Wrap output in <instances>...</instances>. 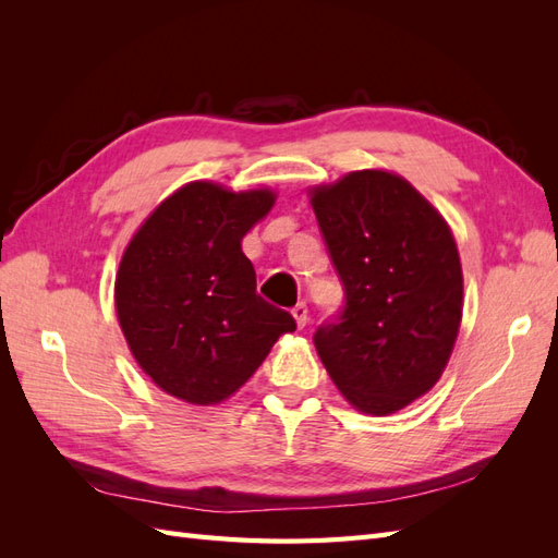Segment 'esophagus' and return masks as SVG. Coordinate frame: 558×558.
<instances>
[{
  "label": "esophagus",
  "mask_w": 558,
  "mask_h": 558,
  "mask_svg": "<svg viewBox=\"0 0 558 558\" xmlns=\"http://www.w3.org/2000/svg\"><path fill=\"white\" fill-rule=\"evenodd\" d=\"M291 314H293V318H295L298 328H305V326H307L310 312H307V305H305V302H298V305L291 310Z\"/></svg>",
  "instance_id": "1"
}]
</instances>
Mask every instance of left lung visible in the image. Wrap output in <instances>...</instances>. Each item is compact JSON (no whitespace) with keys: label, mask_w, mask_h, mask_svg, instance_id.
Instances as JSON below:
<instances>
[{"label":"left lung","mask_w":558,"mask_h":558,"mask_svg":"<svg viewBox=\"0 0 558 558\" xmlns=\"http://www.w3.org/2000/svg\"><path fill=\"white\" fill-rule=\"evenodd\" d=\"M312 207L347 300L314 347L353 408L393 414L430 391L459 335L453 234L410 181L384 170L316 185Z\"/></svg>","instance_id":"8db88e82"}]
</instances>
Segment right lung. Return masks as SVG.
Listing matches in <instances>:
<instances>
[{
    "instance_id": "1",
    "label": "right lung",
    "mask_w": 558,
    "mask_h": 558,
    "mask_svg": "<svg viewBox=\"0 0 558 558\" xmlns=\"http://www.w3.org/2000/svg\"><path fill=\"white\" fill-rule=\"evenodd\" d=\"M267 189L185 183L150 214L116 275V314L134 361L191 404L230 398L258 369L289 312L256 293L242 238L272 209Z\"/></svg>"
}]
</instances>
